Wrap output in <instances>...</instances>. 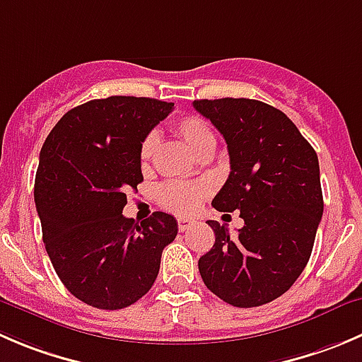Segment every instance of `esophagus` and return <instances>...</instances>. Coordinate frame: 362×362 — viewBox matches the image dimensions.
<instances>
[{
  "instance_id": "obj_1",
  "label": "esophagus",
  "mask_w": 362,
  "mask_h": 362,
  "mask_svg": "<svg viewBox=\"0 0 362 362\" xmlns=\"http://www.w3.org/2000/svg\"><path fill=\"white\" fill-rule=\"evenodd\" d=\"M194 226V219H189V217H178V230L185 231L189 228Z\"/></svg>"
}]
</instances>
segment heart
I'll list each match as a JSON object with an SVG mask.
<instances>
[{
	"mask_svg": "<svg viewBox=\"0 0 362 362\" xmlns=\"http://www.w3.org/2000/svg\"><path fill=\"white\" fill-rule=\"evenodd\" d=\"M173 131L198 157H202L203 153H212L217 145L216 134L210 125L198 117L180 118L178 122H175ZM157 146H159V138L156 132H150L143 139L141 148H139V163H141L143 170L150 168L157 153ZM203 194L205 191L198 185L184 184V182H168L159 189V202L164 209L171 210V212L189 214L198 206Z\"/></svg>",
	"mask_w": 362,
	"mask_h": 362,
	"instance_id": "1",
	"label": "heart"
}]
</instances>
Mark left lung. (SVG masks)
Here are the masks:
<instances>
[{"mask_svg":"<svg viewBox=\"0 0 362 362\" xmlns=\"http://www.w3.org/2000/svg\"><path fill=\"white\" fill-rule=\"evenodd\" d=\"M223 134L230 175L216 198L219 212L240 210L237 237L206 221L216 242L198 262L203 283L224 303L256 308L278 299L306 267L324 214L313 146L283 111L252 99L194 100Z\"/></svg>","mask_w":362,"mask_h":362,"instance_id":"8db88e82","label":"left lung"}]
</instances>
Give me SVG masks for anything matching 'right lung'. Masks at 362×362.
Returning a JSON list of instances; mask_svg holds the SVG:
<instances>
[{
  "label": "right lung",
  "mask_w": 362,
  "mask_h": 362,
  "mask_svg": "<svg viewBox=\"0 0 362 362\" xmlns=\"http://www.w3.org/2000/svg\"><path fill=\"white\" fill-rule=\"evenodd\" d=\"M173 103L113 95L66 111L40 150L35 205L56 274L74 297L99 310L141 299L159 274L177 219L143 223L122 214L143 182L139 148Z\"/></svg>",
  "instance_id": "obj_1"
}]
</instances>
